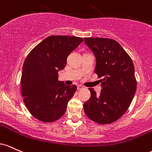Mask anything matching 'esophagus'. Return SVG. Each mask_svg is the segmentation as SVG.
Returning a JSON list of instances; mask_svg holds the SVG:
<instances>
[{"label":"esophagus","instance_id":"1","mask_svg":"<svg viewBox=\"0 0 152 152\" xmlns=\"http://www.w3.org/2000/svg\"><path fill=\"white\" fill-rule=\"evenodd\" d=\"M77 90H82V89H83V88H84V87L83 86V85H77Z\"/></svg>","mask_w":152,"mask_h":152}]
</instances>
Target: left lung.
I'll return each mask as SVG.
<instances>
[{"label":"left lung","mask_w":152,"mask_h":152,"mask_svg":"<svg viewBox=\"0 0 152 152\" xmlns=\"http://www.w3.org/2000/svg\"><path fill=\"white\" fill-rule=\"evenodd\" d=\"M96 59L95 72L103 77L98 95L89 88L90 98L84 103L86 115L100 124L113 123L129 108L136 90L134 66L118 42L105 38H85Z\"/></svg>","instance_id":"obj_1"}]
</instances>
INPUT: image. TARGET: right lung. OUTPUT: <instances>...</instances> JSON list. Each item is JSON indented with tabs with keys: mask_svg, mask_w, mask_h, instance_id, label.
I'll list each match as a JSON object with an SVG mask.
<instances>
[{
	"mask_svg": "<svg viewBox=\"0 0 152 152\" xmlns=\"http://www.w3.org/2000/svg\"><path fill=\"white\" fill-rule=\"evenodd\" d=\"M83 41L70 36H50L32 49L23 63L21 95L34 117L49 123L64 115L69 100L77 90L58 80V72L67 64V58Z\"/></svg>",
	"mask_w": 152,
	"mask_h": 152,
	"instance_id": "1",
	"label": "right lung"
}]
</instances>
